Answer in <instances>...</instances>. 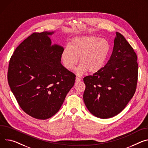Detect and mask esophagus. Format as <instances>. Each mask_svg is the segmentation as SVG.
Segmentation results:
<instances>
[{"label": "esophagus", "mask_w": 148, "mask_h": 148, "mask_svg": "<svg viewBox=\"0 0 148 148\" xmlns=\"http://www.w3.org/2000/svg\"><path fill=\"white\" fill-rule=\"evenodd\" d=\"M81 81V79H80L79 78H78V77H76L75 78V82H80Z\"/></svg>", "instance_id": "esophagus-1"}]
</instances>
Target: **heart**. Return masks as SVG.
Instances as JSON below:
<instances>
[{
  "label": "heart",
  "instance_id": "obj_1",
  "mask_svg": "<svg viewBox=\"0 0 148 148\" xmlns=\"http://www.w3.org/2000/svg\"><path fill=\"white\" fill-rule=\"evenodd\" d=\"M110 52V45L107 40L95 36L74 38L69 47L64 48L61 59L65 68L72 70L79 58L81 63L75 70L81 75L87 71L91 74L99 72L104 66Z\"/></svg>",
  "mask_w": 148,
  "mask_h": 148
}]
</instances>
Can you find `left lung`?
<instances>
[{
  "label": "left lung",
  "mask_w": 148,
  "mask_h": 148,
  "mask_svg": "<svg viewBox=\"0 0 148 148\" xmlns=\"http://www.w3.org/2000/svg\"><path fill=\"white\" fill-rule=\"evenodd\" d=\"M113 52L104 67L83 78V100L88 111L100 119L122 112L135 92L138 74L137 56L125 37L116 32Z\"/></svg>",
  "instance_id": "left-lung-1"
}]
</instances>
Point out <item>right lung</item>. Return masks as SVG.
<instances>
[{"label": "right lung", "instance_id": "add662e5", "mask_svg": "<svg viewBox=\"0 0 148 148\" xmlns=\"http://www.w3.org/2000/svg\"><path fill=\"white\" fill-rule=\"evenodd\" d=\"M55 32L33 33L11 57L8 83L21 109L31 117L49 119L60 109L75 75L61 63L64 48L52 45Z\"/></svg>", "mask_w": 148, "mask_h": 148}]
</instances>
